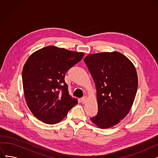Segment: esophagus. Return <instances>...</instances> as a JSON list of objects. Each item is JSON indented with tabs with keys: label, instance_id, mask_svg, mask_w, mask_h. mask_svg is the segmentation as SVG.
Segmentation results:
<instances>
[{
	"label": "esophagus",
	"instance_id": "obj_1",
	"mask_svg": "<svg viewBox=\"0 0 158 158\" xmlns=\"http://www.w3.org/2000/svg\"><path fill=\"white\" fill-rule=\"evenodd\" d=\"M87 100H88V97H86V96H85V97H82L81 98V102L82 103H85L86 101H87Z\"/></svg>",
	"mask_w": 158,
	"mask_h": 158
}]
</instances>
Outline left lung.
Here are the masks:
<instances>
[{"label": "left lung", "mask_w": 158, "mask_h": 158, "mask_svg": "<svg viewBox=\"0 0 158 158\" xmlns=\"http://www.w3.org/2000/svg\"><path fill=\"white\" fill-rule=\"evenodd\" d=\"M84 61L97 89L98 113L90 120L99 128L111 127L126 117L134 102L138 88L136 69L118 52L89 54Z\"/></svg>", "instance_id": "left-lung-1"}]
</instances>
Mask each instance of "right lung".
<instances>
[{"label": "right lung", "mask_w": 158, "mask_h": 158, "mask_svg": "<svg viewBox=\"0 0 158 158\" xmlns=\"http://www.w3.org/2000/svg\"><path fill=\"white\" fill-rule=\"evenodd\" d=\"M84 55L48 46L29 56L22 70L23 88L27 106L38 120L57 123L77 104L69 94L64 76Z\"/></svg>", "instance_id": "obj_1"}]
</instances>
